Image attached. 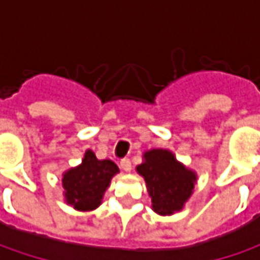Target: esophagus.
Returning a JSON list of instances; mask_svg holds the SVG:
<instances>
[{"instance_id": "34e87169", "label": "esophagus", "mask_w": 260, "mask_h": 260, "mask_svg": "<svg viewBox=\"0 0 260 260\" xmlns=\"http://www.w3.org/2000/svg\"><path fill=\"white\" fill-rule=\"evenodd\" d=\"M120 166H121V169L125 171V172H130L132 171V160L128 159V157H124V159H121L120 160Z\"/></svg>"}]
</instances>
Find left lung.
<instances>
[{
	"instance_id": "8db88e82",
	"label": "left lung",
	"mask_w": 260,
	"mask_h": 260,
	"mask_svg": "<svg viewBox=\"0 0 260 260\" xmlns=\"http://www.w3.org/2000/svg\"><path fill=\"white\" fill-rule=\"evenodd\" d=\"M137 172L145 178L153 210L162 215L174 214L182 208L192 194L197 179L192 171L164 149L146 152L145 162L137 166Z\"/></svg>"
}]
</instances>
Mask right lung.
Returning <instances> with one entry per match:
<instances>
[{"label": "right lung", "mask_w": 260, "mask_h": 260, "mask_svg": "<svg viewBox=\"0 0 260 260\" xmlns=\"http://www.w3.org/2000/svg\"><path fill=\"white\" fill-rule=\"evenodd\" d=\"M118 168L111 160H98L94 152L86 150L82 165L63 175V188L68 204L76 210L89 211L101 204L103 194Z\"/></svg>", "instance_id": "add662e5"}]
</instances>
